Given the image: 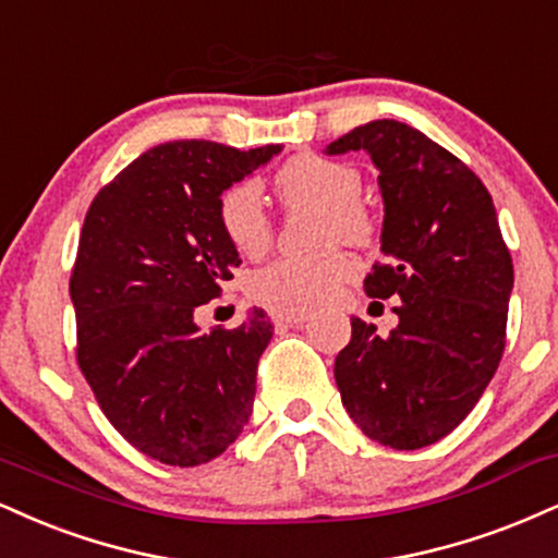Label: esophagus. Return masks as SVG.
<instances>
[{
    "instance_id": "1",
    "label": "esophagus",
    "mask_w": 558,
    "mask_h": 558,
    "mask_svg": "<svg viewBox=\"0 0 558 558\" xmlns=\"http://www.w3.org/2000/svg\"><path fill=\"white\" fill-rule=\"evenodd\" d=\"M312 317H314L312 308H301V306H296V308H280V312H278V319L286 322V325H291V327L304 325V322H308Z\"/></svg>"
}]
</instances>
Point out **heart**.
I'll use <instances>...</instances> for the list:
<instances>
[{"label": "heart", "mask_w": 558, "mask_h": 558, "mask_svg": "<svg viewBox=\"0 0 558 558\" xmlns=\"http://www.w3.org/2000/svg\"><path fill=\"white\" fill-rule=\"evenodd\" d=\"M280 197L288 205H319L325 207L322 218V241H366L374 226L361 197V173L353 166L322 156L291 158L275 177ZM218 223L226 239L239 252L257 257L270 246L272 220L265 207V197L257 181L244 179L231 184L218 199ZM359 265L343 250H322L314 254H291L270 262L252 275L250 291L254 299L267 304H322L355 275Z\"/></svg>", "instance_id": "b5f03b06"}]
</instances>
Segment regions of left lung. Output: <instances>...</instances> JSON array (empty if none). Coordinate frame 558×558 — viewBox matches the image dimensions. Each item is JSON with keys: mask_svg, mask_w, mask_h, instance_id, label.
<instances>
[{"mask_svg": "<svg viewBox=\"0 0 558 558\" xmlns=\"http://www.w3.org/2000/svg\"><path fill=\"white\" fill-rule=\"evenodd\" d=\"M366 150L385 203L372 299L400 296L389 335L353 317L335 381L353 424L392 449L445 439L492 381L507 338L514 267L483 181L424 132L377 119L327 145Z\"/></svg>", "mask_w": 558, "mask_h": 558, "instance_id": "8db88e82", "label": "left lung"}]
</instances>
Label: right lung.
<instances>
[{
  "label": "right lung",
  "mask_w": 558,
  "mask_h": 558,
  "mask_svg": "<svg viewBox=\"0 0 558 558\" xmlns=\"http://www.w3.org/2000/svg\"><path fill=\"white\" fill-rule=\"evenodd\" d=\"M280 150L158 145L85 215L70 280L80 372L113 428L166 465L218 458L252 415L272 322L254 306L233 330L199 332L194 308L241 265L218 223L220 194Z\"/></svg>",
  "instance_id": "obj_1"
}]
</instances>
